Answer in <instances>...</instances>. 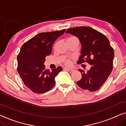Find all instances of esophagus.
I'll list each match as a JSON object with an SVG mask.
<instances>
[{
	"mask_svg": "<svg viewBox=\"0 0 126 126\" xmlns=\"http://www.w3.org/2000/svg\"><path fill=\"white\" fill-rule=\"evenodd\" d=\"M65 69H66L67 71L68 72H69V73H73V71H74V69H71V68H65Z\"/></svg>",
	"mask_w": 126,
	"mask_h": 126,
	"instance_id": "obj_1",
	"label": "esophagus"
}]
</instances>
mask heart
Here are the masks:
<instances>
[{"label": "heart", "mask_w": 126, "mask_h": 126, "mask_svg": "<svg viewBox=\"0 0 126 126\" xmlns=\"http://www.w3.org/2000/svg\"><path fill=\"white\" fill-rule=\"evenodd\" d=\"M74 38V37H70L68 38ZM65 64H66L67 66H70V65L71 64V60H67L66 62H65Z\"/></svg>", "instance_id": "heart-1"}]
</instances>
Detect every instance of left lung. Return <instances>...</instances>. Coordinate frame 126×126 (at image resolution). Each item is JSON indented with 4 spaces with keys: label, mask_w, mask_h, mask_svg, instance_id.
<instances>
[{
    "label": "left lung",
    "mask_w": 126,
    "mask_h": 126,
    "mask_svg": "<svg viewBox=\"0 0 126 126\" xmlns=\"http://www.w3.org/2000/svg\"><path fill=\"white\" fill-rule=\"evenodd\" d=\"M79 40L82 49L77 63L87 62L92 65L86 73L78 71L82 78L77 83L80 88L90 92L98 90L106 81L113 68V49L105 35L88 26L75 27L66 32Z\"/></svg>",
    "instance_id": "8db88e82"
}]
</instances>
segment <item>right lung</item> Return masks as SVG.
<instances>
[{"mask_svg":"<svg viewBox=\"0 0 126 126\" xmlns=\"http://www.w3.org/2000/svg\"><path fill=\"white\" fill-rule=\"evenodd\" d=\"M66 31L40 33L24 43L17 56V71L24 84L36 93L51 89L55 78L62 70L61 67L46 70V57L51 55L53 43Z\"/></svg>","mask_w":126,"mask_h":126,"instance_id":"add662e5","label":"right lung"}]
</instances>
